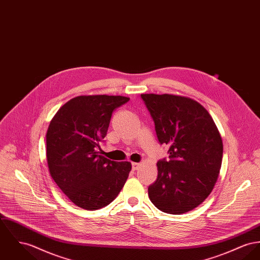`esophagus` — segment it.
I'll use <instances>...</instances> for the list:
<instances>
[{"label":"esophagus","mask_w":260,"mask_h":260,"mask_svg":"<svg viewBox=\"0 0 260 260\" xmlns=\"http://www.w3.org/2000/svg\"><path fill=\"white\" fill-rule=\"evenodd\" d=\"M140 164H138V162H132V170L133 171H137L138 170L139 168H140Z\"/></svg>","instance_id":"34e87169"}]
</instances>
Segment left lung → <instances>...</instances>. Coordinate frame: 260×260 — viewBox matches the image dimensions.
I'll use <instances>...</instances> for the list:
<instances>
[{
	"mask_svg": "<svg viewBox=\"0 0 260 260\" xmlns=\"http://www.w3.org/2000/svg\"><path fill=\"white\" fill-rule=\"evenodd\" d=\"M155 123L156 137L169 146L170 159L156 162L157 177L149 186L152 203L180 215L199 206L218 179L223 142L207 110L196 101L174 94H141Z\"/></svg>",
	"mask_w": 260,
	"mask_h": 260,
	"instance_id": "1",
	"label": "left lung"
}]
</instances>
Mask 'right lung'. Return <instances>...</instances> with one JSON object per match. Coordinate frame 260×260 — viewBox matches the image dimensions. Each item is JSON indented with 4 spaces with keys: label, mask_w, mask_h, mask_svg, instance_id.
<instances>
[{
    "label": "right lung",
    "mask_w": 260,
    "mask_h": 260,
    "mask_svg": "<svg viewBox=\"0 0 260 260\" xmlns=\"http://www.w3.org/2000/svg\"><path fill=\"white\" fill-rule=\"evenodd\" d=\"M121 95H80L55 114L46 134L50 175L78 207L98 210L111 203L121 191L129 161L102 156L104 141L115 108L129 102Z\"/></svg>",
    "instance_id": "1"
}]
</instances>
